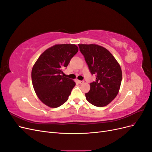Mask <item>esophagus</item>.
I'll list each match as a JSON object with an SVG mask.
<instances>
[{
  "label": "esophagus",
  "instance_id": "1",
  "mask_svg": "<svg viewBox=\"0 0 152 152\" xmlns=\"http://www.w3.org/2000/svg\"><path fill=\"white\" fill-rule=\"evenodd\" d=\"M78 82H79V84H82V83H84V81L83 80H78Z\"/></svg>",
  "mask_w": 152,
  "mask_h": 152
}]
</instances>
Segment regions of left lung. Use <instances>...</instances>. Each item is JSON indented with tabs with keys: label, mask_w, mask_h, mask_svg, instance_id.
<instances>
[{
	"label": "left lung",
	"mask_w": 152,
	"mask_h": 152,
	"mask_svg": "<svg viewBox=\"0 0 152 152\" xmlns=\"http://www.w3.org/2000/svg\"><path fill=\"white\" fill-rule=\"evenodd\" d=\"M92 75L96 80L90 83L86 93L88 102L98 107L108 104L116 97L122 82L121 68L110 51L96 44H79Z\"/></svg>",
	"instance_id": "8db88e82"
}]
</instances>
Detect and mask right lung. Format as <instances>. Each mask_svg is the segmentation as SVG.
Returning a JSON list of instances; mask_svg holds the SVG:
<instances>
[{
  "instance_id": "add662e5",
  "label": "right lung",
  "mask_w": 152,
  "mask_h": 152,
  "mask_svg": "<svg viewBox=\"0 0 152 152\" xmlns=\"http://www.w3.org/2000/svg\"><path fill=\"white\" fill-rule=\"evenodd\" d=\"M75 44H57L45 50L31 70L34 89L40 100L51 108L65 103L75 82L61 74L78 52Z\"/></svg>"
}]
</instances>
